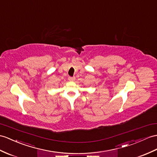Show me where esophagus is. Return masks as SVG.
I'll list each match as a JSON object with an SVG mask.
<instances>
[{
	"label": "esophagus",
	"instance_id": "34e87169",
	"mask_svg": "<svg viewBox=\"0 0 157 157\" xmlns=\"http://www.w3.org/2000/svg\"><path fill=\"white\" fill-rule=\"evenodd\" d=\"M68 79V81H74L75 80V77H71V76H69Z\"/></svg>",
	"mask_w": 157,
	"mask_h": 157
}]
</instances>
